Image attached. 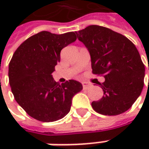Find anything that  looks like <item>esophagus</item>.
Returning <instances> with one entry per match:
<instances>
[{
	"instance_id": "1",
	"label": "esophagus",
	"mask_w": 149,
	"mask_h": 149,
	"mask_svg": "<svg viewBox=\"0 0 149 149\" xmlns=\"http://www.w3.org/2000/svg\"><path fill=\"white\" fill-rule=\"evenodd\" d=\"M82 84H83L84 89H88L89 87H90V86H91V84H90L89 83H87V82H83V83H82Z\"/></svg>"
}]
</instances>
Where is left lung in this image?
Segmentation results:
<instances>
[{
  "mask_svg": "<svg viewBox=\"0 0 149 149\" xmlns=\"http://www.w3.org/2000/svg\"><path fill=\"white\" fill-rule=\"evenodd\" d=\"M75 33L89 50L93 74L105 79L104 83H96L104 95L92 102V108L109 116L127 111L143 88L145 67L136 46L124 36L104 26L92 25Z\"/></svg>",
  "mask_w": 149,
  "mask_h": 149,
  "instance_id": "1",
  "label": "left lung"
}]
</instances>
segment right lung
I'll list each match as a JSON object with an SVG mask.
<instances>
[{
	"instance_id": "add662e5",
	"label": "right lung",
	"mask_w": 149,
	"mask_h": 149,
	"mask_svg": "<svg viewBox=\"0 0 149 149\" xmlns=\"http://www.w3.org/2000/svg\"><path fill=\"white\" fill-rule=\"evenodd\" d=\"M75 40L74 32L41 31L15 51L9 64V82L15 101L31 117L54 122L70 110L72 98L82 90V84L74 79L59 84L51 74L60 61L61 49Z\"/></svg>"
}]
</instances>
